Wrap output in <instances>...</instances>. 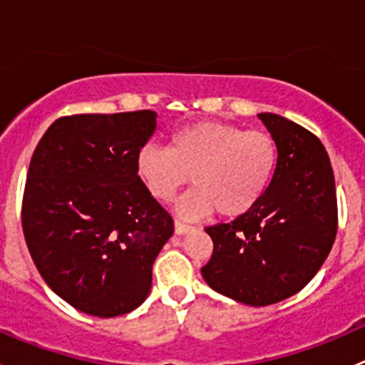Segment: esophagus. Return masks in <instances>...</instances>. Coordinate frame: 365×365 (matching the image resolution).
<instances>
[{
    "label": "esophagus",
    "instance_id": "1",
    "mask_svg": "<svg viewBox=\"0 0 365 365\" xmlns=\"http://www.w3.org/2000/svg\"><path fill=\"white\" fill-rule=\"evenodd\" d=\"M175 231L176 235H185L189 233V231H192V226H189V224L185 222H180V220H175Z\"/></svg>",
    "mask_w": 365,
    "mask_h": 365
}]
</instances>
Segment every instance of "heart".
<instances>
[{
	"instance_id": "1",
	"label": "heart",
	"mask_w": 365,
	"mask_h": 365,
	"mask_svg": "<svg viewBox=\"0 0 365 365\" xmlns=\"http://www.w3.org/2000/svg\"><path fill=\"white\" fill-rule=\"evenodd\" d=\"M277 160V143L267 130L196 121L173 132L169 146H141L135 173L159 201H171L192 175L196 189L178 201V212L185 217L215 212L222 219H237L263 200Z\"/></svg>"
}]
</instances>
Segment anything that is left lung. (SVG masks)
<instances>
[{"instance_id": "obj_1", "label": "left lung", "mask_w": 365, "mask_h": 365, "mask_svg": "<svg viewBox=\"0 0 365 365\" xmlns=\"http://www.w3.org/2000/svg\"><path fill=\"white\" fill-rule=\"evenodd\" d=\"M257 118L277 143V169L251 212L205 227L213 252L201 274L215 292L263 307L295 295L322 268L336 240L337 196L318 135L279 114Z\"/></svg>"}]
</instances>
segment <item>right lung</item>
<instances>
[{
    "label": "right lung",
    "instance_id": "add662e5",
    "mask_svg": "<svg viewBox=\"0 0 365 365\" xmlns=\"http://www.w3.org/2000/svg\"><path fill=\"white\" fill-rule=\"evenodd\" d=\"M155 116L150 109L61 116L29 162L21 222L33 263L56 295L97 318L145 302L153 261L175 231L135 173Z\"/></svg>",
    "mask_w": 365,
    "mask_h": 365
}]
</instances>
